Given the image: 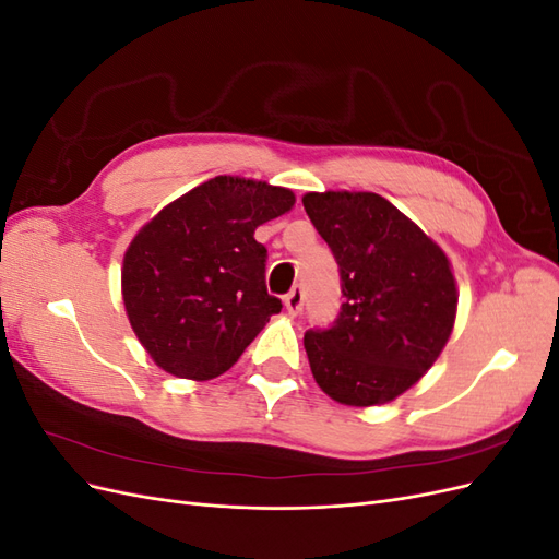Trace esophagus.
<instances>
[{
	"label": "esophagus",
	"instance_id": "obj_1",
	"mask_svg": "<svg viewBox=\"0 0 559 559\" xmlns=\"http://www.w3.org/2000/svg\"><path fill=\"white\" fill-rule=\"evenodd\" d=\"M284 306H286V312H289L292 317L300 314V310H302V292H300V286H294V289L284 296Z\"/></svg>",
	"mask_w": 559,
	"mask_h": 559
}]
</instances>
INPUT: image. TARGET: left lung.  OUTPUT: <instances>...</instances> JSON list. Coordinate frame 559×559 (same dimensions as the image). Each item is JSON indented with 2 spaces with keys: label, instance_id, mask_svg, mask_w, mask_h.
<instances>
[{
  "label": "left lung",
  "instance_id": "left-lung-1",
  "mask_svg": "<svg viewBox=\"0 0 559 559\" xmlns=\"http://www.w3.org/2000/svg\"><path fill=\"white\" fill-rule=\"evenodd\" d=\"M341 265L345 302L329 331H308L314 382L354 408L408 392L445 349L460 292L448 253L392 202L368 191L302 195Z\"/></svg>",
  "mask_w": 559,
  "mask_h": 559
}]
</instances>
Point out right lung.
Here are the masks:
<instances>
[{"mask_svg": "<svg viewBox=\"0 0 559 559\" xmlns=\"http://www.w3.org/2000/svg\"><path fill=\"white\" fill-rule=\"evenodd\" d=\"M284 186L222 175L165 205L123 253L130 326L165 373L212 380L282 310L265 289L267 251L253 233L294 207Z\"/></svg>", "mask_w": 559, "mask_h": 559, "instance_id": "1", "label": "right lung"}]
</instances>
